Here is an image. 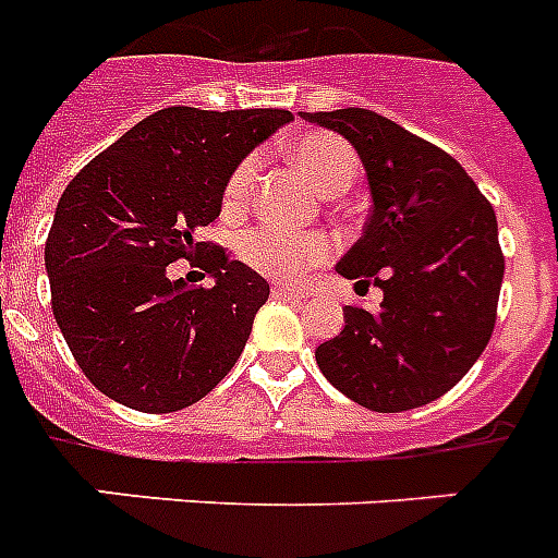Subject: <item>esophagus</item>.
Instances as JSON below:
<instances>
[{
    "mask_svg": "<svg viewBox=\"0 0 558 558\" xmlns=\"http://www.w3.org/2000/svg\"><path fill=\"white\" fill-rule=\"evenodd\" d=\"M271 298L275 301H303V294L298 289H289V287H275L271 289Z\"/></svg>",
    "mask_w": 558,
    "mask_h": 558,
    "instance_id": "1",
    "label": "esophagus"
}]
</instances>
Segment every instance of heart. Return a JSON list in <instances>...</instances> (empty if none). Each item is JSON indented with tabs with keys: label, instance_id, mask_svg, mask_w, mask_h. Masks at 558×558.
<instances>
[{
	"label": "heart",
	"instance_id": "heart-1",
	"mask_svg": "<svg viewBox=\"0 0 558 558\" xmlns=\"http://www.w3.org/2000/svg\"><path fill=\"white\" fill-rule=\"evenodd\" d=\"M292 160L303 174L310 177V183L320 194H343L357 177V154L352 151L347 140H341L338 134H329V131H306V134H301L292 143ZM255 171V154L234 166L223 189L226 215L243 211ZM238 252L252 269H257L266 278L298 280L312 266L324 264L332 246L320 234L289 232V229H280V226H257V229L243 232Z\"/></svg>",
	"mask_w": 558,
	"mask_h": 558
}]
</instances>
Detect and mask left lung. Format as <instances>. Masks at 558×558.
<instances>
[{"instance_id": "8db88e82", "label": "left lung", "mask_w": 558, "mask_h": 558, "mask_svg": "<svg viewBox=\"0 0 558 558\" xmlns=\"http://www.w3.org/2000/svg\"><path fill=\"white\" fill-rule=\"evenodd\" d=\"M301 117L338 131L364 162L373 211L335 269L355 289L384 292L378 310L347 306V326L315 361L366 410L429 404L468 375L496 326L505 278L496 211L450 154L387 117L366 108Z\"/></svg>"}]
</instances>
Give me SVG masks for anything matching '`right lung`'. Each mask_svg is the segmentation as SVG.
Wrapping results in <instances>:
<instances>
[{
  "label": "right lung",
  "instance_id": "add662e5",
  "mask_svg": "<svg viewBox=\"0 0 558 558\" xmlns=\"http://www.w3.org/2000/svg\"><path fill=\"white\" fill-rule=\"evenodd\" d=\"M289 120L280 108H162L62 192L45 240L53 318L85 378L117 404L183 410L238 364L269 283L201 229L220 217L234 166ZM174 259L216 283L171 281Z\"/></svg>",
  "mask_w": 558,
  "mask_h": 558
}]
</instances>
